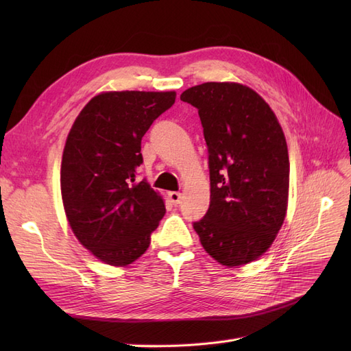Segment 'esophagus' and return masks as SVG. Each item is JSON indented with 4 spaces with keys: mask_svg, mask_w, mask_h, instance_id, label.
Wrapping results in <instances>:
<instances>
[{
    "mask_svg": "<svg viewBox=\"0 0 351 351\" xmlns=\"http://www.w3.org/2000/svg\"><path fill=\"white\" fill-rule=\"evenodd\" d=\"M168 197H169V200H171L173 202V205H180V204H182V193H178V192H169L168 193Z\"/></svg>",
    "mask_w": 351,
    "mask_h": 351,
    "instance_id": "esophagus-1",
    "label": "esophagus"
}]
</instances>
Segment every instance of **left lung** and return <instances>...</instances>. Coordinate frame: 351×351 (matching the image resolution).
<instances>
[{
  "mask_svg": "<svg viewBox=\"0 0 351 351\" xmlns=\"http://www.w3.org/2000/svg\"><path fill=\"white\" fill-rule=\"evenodd\" d=\"M180 99L197 108L208 145L210 204L193 228L221 265L249 263L269 249L285 218L290 162L281 125L239 83H202Z\"/></svg>",
  "mask_w": 351,
  "mask_h": 351,
  "instance_id": "1",
  "label": "left lung"
}]
</instances>
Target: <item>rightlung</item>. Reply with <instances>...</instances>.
I'll return each instance as SVG.
<instances>
[{
  "mask_svg": "<svg viewBox=\"0 0 351 351\" xmlns=\"http://www.w3.org/2000/svg\"><path fill=\"white\" fill-rule=\"evenodd\" d=\"M176 92H105L74 121L61 162V196L74 236L102 262L141 258L165 215L149 183H137L142 137L173 107Z\"/></svg>",
  "mask_w": 351,
  "mask_h": 351,
  "instance_id": "add662e5",
  "label": "right lung"
}]
</instances>
